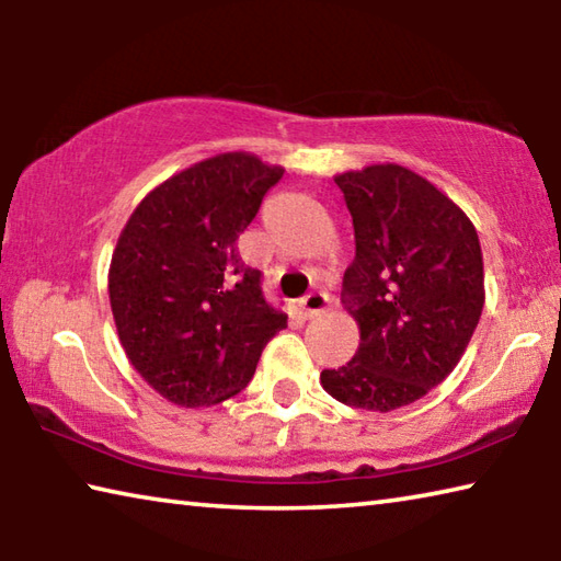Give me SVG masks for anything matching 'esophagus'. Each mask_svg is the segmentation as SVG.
Returning a JSON list of instances; mask_svg holds the SVG:
<instances>
[{"label": "esophagus", "mask_w": 561, "mask_h": 561, "mask_svg": "<svg viewBox=\"0 0 561 561\" xmlns=\"http://www.w3.org/2000/svg\"><path fill=\"white\" fill-rule=\"evenodd\" d=\"M299 309L304 319H314L329 309V297L327 294H307V297L299 301Z\"/></svg>", "instance_id": "esophagus-1"}]
</instances>
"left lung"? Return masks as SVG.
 Listing matches in <instances>:
<instances>
[{
    "label": "left lung",
    "mask_w": 561,
    "mask_h": 561,
    "mask_svg": "<svg viewBox=\"0 0 561 561\" xmlns=\"http://www.w3.org/2000/svg\"><path fill=\"white\" fill-rule=\"evenodd\" d=\"M354 220L344 274L358 348L321 371L336 401L388 413L443 383L468 348L485 304V270L470 217L431 180L398 163L334 175Z\"/></svg>",
    "instance_id": "obj_1"
}]
</instances>
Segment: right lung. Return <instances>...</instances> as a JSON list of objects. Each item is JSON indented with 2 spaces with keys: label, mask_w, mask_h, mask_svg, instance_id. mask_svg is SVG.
I'll list each match as a JSON object with an SVG mask.
<instances>
[{
  "label": "right lung",
  "mask_w": 561,
  "mask_h": 561,
  "mask_svg": "<svg viewBox=\"0 0 561 561\" xmlns=\"http://www.w3.org/2000/svg\"><path fill=\"white\" fill-rule=\"evenodd\" d=\"M282 165L234 150L178 170L128 217L108 267L113 321L133 368L165 401L207 408L250 383L287 329L237 240Z\"/></svg>",
  "instance_id": "obj_1"
}]
</instances>
